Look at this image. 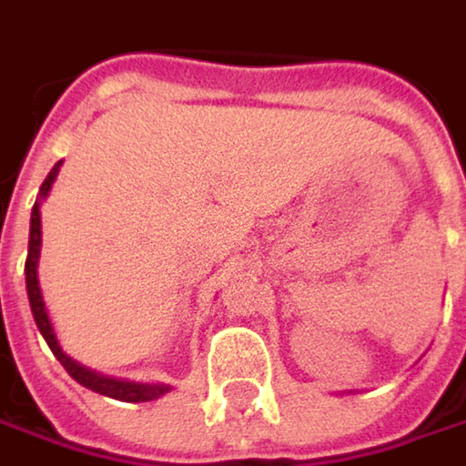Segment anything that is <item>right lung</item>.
Here are the masks:
<instances>
[{
    "label": "right lung",
    "instance_id": "obj_1",
    "mask_svg": "<svg viewBox=\"0 0 466 466\" xmlns=\"http://www.w3.org/2000/svg\"><path fill=\"white\" fill-rule=\"evenodd\" d=\"M60 171V163H55V168L49 171V177L44 178L42 189H39V198H46V192L52 189V181ZM39 248H42V213H39V200L31 210V239H28V258H25V289H28V303H31V311H34V321L39 327V332L44 335L46 345L52 348V353L57 356V361L66 367L70 377L76 382H81L84 388L102 393V396L118 398V400H128V403H137V400H152V398L168 393V385H147V382H124V380H113V377H102L96 371L84 370L81 364H76L73 359H68L60 348V342L55 338V329L49 324V316L44 309L42 289H39V277H36V263H39Z\"/></svg>",
    "mask_w": 466,
    "mask_h": 466
}]
</instances>
